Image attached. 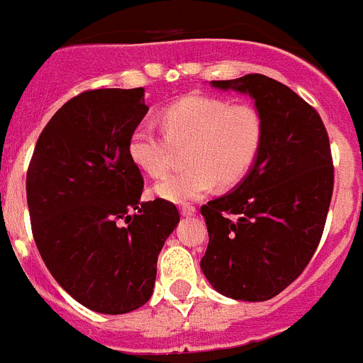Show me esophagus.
Masks as SVG:
<instances>
[{"instance_id":"obj_1","label":"esophagus","mask_w":363,"mask_h":363,"mask_svg":"<svg viewBox=\"0 0 363 363\" xmlns=\"http://www.w3.org/2000/svg\"><path fill=\"white\" fill-rule=\"evenodd\" d=\"M179 213L184 216H191L196 213V207H194L193 203H184V206H179Z\"/></svg>"}]
</instances>
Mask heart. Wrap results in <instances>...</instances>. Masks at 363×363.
Listing matches in <instances>:
<instances>
[{
  "instance_id": "heart-1",
  "label": "heart",
  "mask_w": 363,
  "mask_h": 363,
  "mask_svg": "<svg viewBox=\"0 0 363 363\" xmlns=\"http://www.w3.org/2000/svg\"><path fill=\"white\" fill-rule=\"evenodd\" d=\"M163 132L139 123L128 141V154L150 178L170 169L174 147H185L184 170L156 185V194L169 202L202 198L215 187L235 185L255 163L264 139L261 111L247 102L231 104L211 95H187L161 111Z\"/></svg>"
}]
</instances>
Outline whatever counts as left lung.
Instances as JSON below:
<instances>
[{"label":"left lung","mask_w":363,"mask_h":363,"mask_svg":"<svg viewBox=\"0 0 363 363\" xmlns=\"http://www.w3.org/2000/svg\"><path fill=\"white\" fill-rule=\"evenodd\" d=\"M211 84L255 99L264 139L242 184L200 209L209 233L200 266L222 296L266 301L303 274L321 240L334 189L329 134L308 102L270 77Z\"/></svg>","instance_id":"obj_1"}]
</instances>
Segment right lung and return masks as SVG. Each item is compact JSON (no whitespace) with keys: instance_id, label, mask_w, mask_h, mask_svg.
Returning a JSON list of instances; mask_svg holds the SVG:
<instances>
[{"instance_id":"right-lung-1","label":"right lung","mask_w":363,"mask_h":363,"mask_svg":"<svg viewBox=\"0 0 363 363\" xmlns=\"http://www.w3.org/2000/svg\"><path fill=\"white\" fill-rule=\"evenodd\" d=\"M147 111L143 88L82 91L45 125L27 169L43 262L73 299L102 314L150 299L157 255L179 222L172 202H141L128 141Z\"/></svg>"}]
</instances>
